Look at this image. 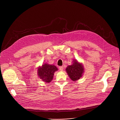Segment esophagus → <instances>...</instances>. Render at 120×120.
Listing matches in <instances>:
<instances>
[{
    "mask_svg": "<svg viewBox=\"0 0 120 120\" xmlns=\"http://www.w3.org/2000/svg\"><path fill=\"white\" fill-rule=\"evenodd\" d=\"M59 70H60V71H63V69H64V66H60V67H59Z\"/></svg>",
    "mask_w": 120,
    "mask_h": 120,
    "instance_id": "esophagus-1",
    "label": "esophagus"
}]
</instances>
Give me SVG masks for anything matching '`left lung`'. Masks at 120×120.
<instances>
[{"label": "left lung", "mask_w": 120, "mask_h": 120, "mask_svg": "<svg viewBox=\"0 0 120 120\" xmlns=\"http://www.w3.org/2000/svg\"><path fill=\"white\" fill-rule=\"evenodd\" d=\"M83 70L82 65L76 60H75L72 65H68L66 68L68 75L73 81L79 79L82 76Z\"/></svg>", "instance_id": "8db88e82"}]
</instances>
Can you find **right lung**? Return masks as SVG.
Masks as SVG:
<instances>
[{"instance_id":"right-lung-1","label":"right lung","mask_w":120,"mask_h":120,"mask_svg":"<svg viewBox=\"0 0 120 120\" xmlns=\"http://www.w3.org/2000/svg\"><path fill=\"white\" fill-rule=\"evenodd\" d=\"M58 69L54 65L44 64L38 68V75L40 78L46 82H49L52 80L54 73Z\"/></svg>"}]
</instances>
